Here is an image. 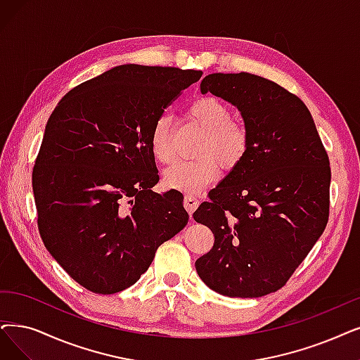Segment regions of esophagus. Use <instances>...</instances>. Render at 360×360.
I'll list each match as a JSON object with an SVG mask.
<instances>
[{
  "label": "esophagus",
  "instance_id": "obj_1",
  "mask_svg": "<svg viewBox=\"0 0 360 360\" xmlns=\"http://www.w3.org/2000/svg\"><path fill=\"white\" fill-rule=\"evenodd\" d=\"M183 202H184V208L189 211V214H192L198 208V205H199V199L192 196V195H186Z\"/></svg>",
  "mask_w": 360,
  "mask_h": 360
}]
</instances>
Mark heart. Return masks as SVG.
Segmentation results:
<instances>
[{"label":"heart","mask_w":360,"mask_h":360,"mask_svg":"<svg viewBox=\"0 0 360 360\" xmlns=\"http://www.w3.org/2000/svg\"><path fill=\"white\" fill-rule=\"evenodd\" d=\"M191 118L204 130L196 155L191 161H176L164 172L168 189L198 193L217 180L220 165L227 171L236 168L248 153L250 134L242 124L232 121V112L215 97L198 98L189 108ZM171 121L165 115L158 118L150 131V150L156 161L168 164L174 150L171 145Z\"/></svg>","instance_id":"b5f03b06"}]
</instances>
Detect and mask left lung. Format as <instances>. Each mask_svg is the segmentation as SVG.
I'll use <instances>...</instances> for the list:
<instances>
[{
	"label": "left lung",
	"instance_id": "left-lung-1",
	"mask_svg": "<svg viewBox=\"0 0 360 360\" xmlns=\"http://www.w3.org/2000/svg\"><path fill=\"white\" fill-rule=\"evenodd\" d=\"M200 93L239 109L250 148L193 212L214 235L195 267L215 292L263 297L288 282L323 233L329 158L307 106L279 84L248 72L211 74Z\"/></svg>",
	"mask_w": 360,
	"mask_h": 360
}]
</instances>
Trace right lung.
<instances>
[{
	"mask_svg": "<svg viewBox=\"0 0 360 360\" xmlns=\"http://www.w3.org/2000/svg\"><path fill=\"white\" fill-rule=\"evenodd\" d=\"M202 72L121 65L56 106L32 171L38 230L68 275L96 294L139 281L188 224L180 193H155V121Z\"/></svg>",
	"mask_w": 360,
	"mask_h": 360,
	"instance_id": "add662e5",
	"label": "right lung"
}]
</instances>
